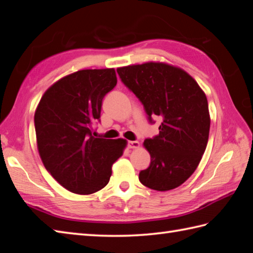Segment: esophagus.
<instances>
[{
  "label": "esophagus",
  "mask_w": 253,
  "mask_h": 253,
  "mask_svg": "<svg viewBox=\"0 0 253 253\" xmlns=\"http://www.w3.org/2000/svg\"><path fill=\"white\" fill-rule=\"evenodd\" d=\"M127 147L128 148H138L139 147V143L137 141H128L127 142Z\"/></svg>",
  "instance_id": "esophagus-1"
}]
</instances>
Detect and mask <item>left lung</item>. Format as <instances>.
<instances>
[{"label": "left lung", "mask_w": 253, "mask_h": 253, "mask_svg": "<svg viewBox=\"0 0 253 253\" xmlns=\"http://www.w3.org/2000/svg\"><path fill=\"white\" fill-rule=\"evenodd\" d=\"M117 72L141 100L148 121L161 122L158 135L144 142L150 165L139 172V182L159 192L178 187L197 169L209 138L205 92L186 71L165 63L121 67Z\"/></svg>", "instance_id": "8db88e82"}]
</instances>
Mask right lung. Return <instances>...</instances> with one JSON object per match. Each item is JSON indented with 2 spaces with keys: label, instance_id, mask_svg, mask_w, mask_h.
I'll return each instance as SVG.
<instances>
[{
  "label": "right lung",
  "instance_id": "right-lung-1",
  "mask_svg": "<svg viewBox=\"0 0 253 253\" xmlns=\"http://www.w3.org/2000/svg\"><path fill=\"white\" fill-rule=\"evenodd\" d=\"M116 84L114 68L79 70L55 82L38 105L39 154L50 175L71 193L89 195L104 188L126 148V139L92 134L103 98Z\"/></svg>",
  "mask_w": 253,
  "mask_h": 253
}]
</instances>
